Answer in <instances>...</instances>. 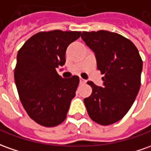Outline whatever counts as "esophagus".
I'll use <instances>...</instances> for the list:
<instances>
[{
	"mask_svg": "<svg viewBox=\"0 0 151 151\" xmlns=\"http://www.w3.org/2000/svg\"><path fill=\"white\" fill-rule=\"evenodd\" d=\"M86 80H84V79H82V78H80V84H81V85H84V84H86Z\"/></svg>",
	"mask_w": 151,
	"mask_h": 151,
	"instance_id": "34e87169",
	"label": "esophagus"
}]
</instances>
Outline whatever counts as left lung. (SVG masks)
Listing matches in <instances>:
<instances>
[{"mask_svg":"<svg viewBox=\"0 0 151 151\" xmlns=\"http://www.w3.org/2000/svg\"><path fill=\"white\" fill-rule=\"evenodd\" d=\"M81 38L93 51L103 86L92 81V93L84 99L89 117L103 126L121 120L129 111L141 87L142 60L132 41L105 30L83 32Z\"/></svg>","mask_w":151,"mask_h":151,"instance_id":"left-lung-1","label":"left lung"}]
</instances>
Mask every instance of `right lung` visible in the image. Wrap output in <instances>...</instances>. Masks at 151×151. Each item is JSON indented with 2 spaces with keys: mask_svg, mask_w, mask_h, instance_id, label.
Listing matches in <instances>:
<instances>
[{
  "mask_svg": "<svg viewBox=\"0 0 151 151\" xmlns=\"http://www.w3.org/2000/svg\"><path fill=\"white\" fill-rule=\"evenodd\" d=\"M81 32L53 30L29 38L17 54L14 81L24 109L34 121L51 127L66 117L80 79L57 72L65 62V51Z\"/></svg>",
  "mask_w": 151,
  "mask_h": 151,
  "instance_id": "add662e5",
  "label": "right lung"
}]
</instances>
